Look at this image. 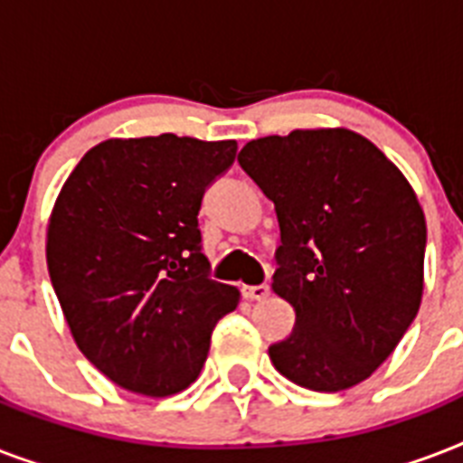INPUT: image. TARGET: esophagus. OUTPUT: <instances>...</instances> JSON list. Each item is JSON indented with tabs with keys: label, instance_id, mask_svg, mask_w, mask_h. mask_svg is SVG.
<instances>
[{
	"label": "esophagus",
	"instance_id": "esophagus-1",
	"mask_svg": "<svg viewBox=\"0 0 463 463\" xmlns=\"http://www.w3.org/2000/svg\"><path fill=\"white\" fill-rule=\"evenodd\" d=\"M269 293H271L269 283H260V286H245V288H242V296H245L247 300H264V298H269Z\"/></svg>",
	"mask_w": 463,
	"mask_h": 463
}]
</instances>
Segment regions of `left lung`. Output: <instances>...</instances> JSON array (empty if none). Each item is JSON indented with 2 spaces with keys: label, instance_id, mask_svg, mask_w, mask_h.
Segmentation results:
<instances>
[{
  "label": "left lung",
  "instance_id": "8db88e82",
  "mask_svg": "<svg viewBox=\"0 0 463 463\" xmlns=\"http://www.w3.org/2000/svg\"><path fill=\"white\" fill-rule=\"evenodd\" d=\"M274 202V290L296 326L269 358L312 392L367 380L392 355L423 296L425 216L399 167L351 129L261 137L238 156Z\"/></svg>",
  "mask_w": 463,
  "mask_h": 463
}]
</instances>
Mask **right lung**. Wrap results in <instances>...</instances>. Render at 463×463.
<instances>
[{
    "mask_svg": "<svg viewBox=\"0 0 463 463\" xmlns=\"http://www.w3.org/2000/svg\"><path fill=\"white\" fill-rule=\"evenodd\" d=\"M235 151L175 134L108 139L57 196L47 269L61 312L83 355L134 394L187 389L238 307V290L211 279L196 218Z\"/></svg>",
    "mask_w": 463,
    "mask_h": 463,
    "instance_id": "obj_1",
    "label": "right lung"
}]
</instances>
